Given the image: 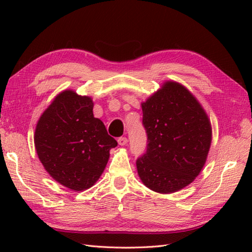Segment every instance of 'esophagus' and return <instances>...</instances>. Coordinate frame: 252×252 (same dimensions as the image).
<instances>
[{"label":"esophagus","mask_w":252,"mask_h":252,"mask_svg":"<svg viewBox=\"0 0 252 252\" xmlns=\"http://www.w3.org/2000/svg\"><path fill=\"white\" fill-rule=\"evenodd\" d=\"M126 143H127V138L126 137H119V138H118V144H119L120 146L126 145Z\"/></svg>","instance_id":"esophagus-1"}]
</instances>
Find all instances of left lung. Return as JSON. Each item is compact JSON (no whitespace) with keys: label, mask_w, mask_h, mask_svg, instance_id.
Masks as SVG:
<instances>
[{"label":"left lung","mask_w":252,"mask_h":252,"mask_svg":"<svg viewBox=\"0 0 252 252\" xmlns=\"http://www.w3.org/2000/svg\"><path fill=\"white\" fill-rule=\"evenodd\" d=\"M147 149L136 160L137 173L149 189L170 194L200 173L212 140L211 123L184 85L165 81L142 103Z\"/></svg>","instance_id":"left-lung-1"}]
</instances>
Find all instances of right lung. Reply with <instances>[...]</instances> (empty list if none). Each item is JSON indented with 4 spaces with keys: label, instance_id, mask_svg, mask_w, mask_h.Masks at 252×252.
<instances>
[{
    "label": "right lung",
    "instance_id": "add662e5",
    "mask_svg": "<svg viewBox=\"0 0 252 252\" xmlns=\"http://www.w3.org/2000/svg\"><path fill=\"white\" fill-rule=\"evenodd\" d=\"M90 96L65 90L41 115L34 146L46 172L76 191L92 187L104 172L109 151L118 145L105 125L93 115Z\"/></svg>",
    "mask_w": 252,
    "mask_h": 252
}]
</instances>
